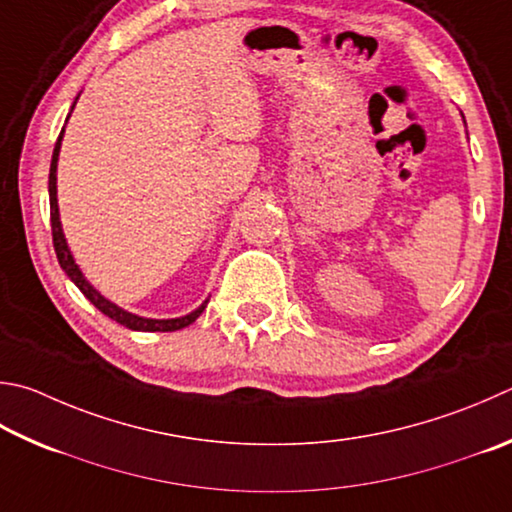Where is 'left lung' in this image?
I'll return each mask as SVG.
<instances>
[{
	"label": "left lung",
	"mask_w": 512,
	"mask_h": 512,
	"mask_svg": "<svg viewBox=\"0 0 512 512\" xmlns=\"http://www.w3.org/2000/svg\"><path fill=\"white\" fill-rule=\"evenodd\" d=\"M463 123H466V120H463Z\"/></svg>",
	"instance_id": "1"
}]
</instances>
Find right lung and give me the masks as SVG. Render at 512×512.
<instances>
[{"label": "right lung", "mask_w": 512, "mask_h": 512, "mask_svg": "<svg viewBox=\"0 0 512 512\" xmlns=\"http://www.w3.org/2000/svg\"><path fill=\"white\" fill-rule=\"evenodd\" d=\"M78 102V98H76ZM76 102L71 105L76 107ZM71 116V114H69ZM67 116V118H69ZM62 136H64V127L58 136V143H55V150H53V159H51V172H49V201H51V230H53V248H55V255H58V262L62 266V271L69 275V280L76 284L82 295L87 297V300L96 306L98 311H102L107 315V318L116 320L118 324H123V327L132 329V331H179L183 327H188L194 320L199 318L206 309L208 300L203 302L201 306H197L192 313L188 315H181V318H170V320H154V318H143V315H136V313H129L125 311L123 306L114 304L111 300H107L105 295H102L98 288L91 284L85 273L80 271V266L76 264V259H73L71 248L67 244V237H64V230H62V221H60V206H58V159H60V145H62Z\"/></svg>", "instance_id": "right-lung-1"}]
</instances>
